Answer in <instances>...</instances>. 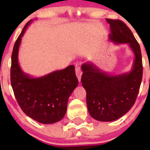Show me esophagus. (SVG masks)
I'll return each instance as SVG.
<instances>
[{
    "instance_id": "esophagus-1",
    "label": "esophagus",
    "mask_w": 150,
    "mask_h": 150,
    "mask_svg": "<svg viewBox=\"0 0 150 150\" xmlns=\"http://www.w3.org/2000/svg\"><path fill=\"white\" fill-rule=\"evenodd\" d=\"M75 73H76L77 77L78 79L79 82H80L81 76H82V70H81L80 67L79 65H76L75 66Z\"/></svg>"
}]
</instances>
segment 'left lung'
I'll use <instances>...</instances> for the list:
<instances>
[{"label":"left lung","instance_id":"left-lung-1","mask_svg":"<svg viewBox=\"0 0 150 150\" xmlns=\"http://www.w3.org/2000/svg\"><path fill=\"white\" fill-rule=\"evenodd\" d=\"M109 24V40L116 44H128L135 55L129 73L111 75L92 62L82 65L81 82L87 92L90 116L99 121H113L126 113L135 104L142 79V62L138 42L123 22L106 19Z\"/></svg>","mask_w":150,"mask_h":150}]
</instances>
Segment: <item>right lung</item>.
Wrapping results in <instances>:
<instances>
[{"label": "right lung", "mask_w": 150, "mask_h": 150, "mask_svg": "<svg viewBox=\"0 0 150 150\" xmlns=\"http://www.w3.org/2000/svg\"><path fill=\"white\" fill-rule=\"evenodd\" d=\"M31 22L32 20L26 24L13 47L10 81L23 112L39 123L51 124L64 117L68 98L78 85V80L73 65L40 77H31L22 71L18 62L19 48Z\"/></svg>", "instance_id": "1"}]
</instances>
